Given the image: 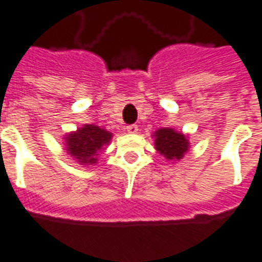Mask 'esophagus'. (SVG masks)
I'll return each mask as SVG.
<instances>
[{
    "label": "esophagus",
    "instance_id": "obj_1",
    "mask_svg": "<svg viewBox=\"0 0 262 262\" xmlns=\"http://www.w3.org/2000/svg\"><path fill=\"white\" fill-rule=\"evenodd\" d=\"M126 132H127V133H132V135H135V133L139 132V127H137V125H129V126H126Z\"/></svg>",
    "mask_w": 262,
    "mask_h": 262
}]
</instances>
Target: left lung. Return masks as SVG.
Wrapping results in <instances>:
<instances>
[{
	"label": "left lung",
	"instance_id": "1",
	"mask_svg": "<svg viewBox=\"0 0 262 262\" xmlns=\"http://www.w3.org/2000/svg\"><path fill=\"white\" fill-rule=\"evenodd\" d=\"M153 136L156 150L167 160H181L189 148L188 137L171 127H161Z\"/></svg>",
	"mask_w": 262,
	"mask_h": 262
}]
</instances>
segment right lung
<instances>
[{
	"mask_svg": "<svg viewBox=\"0 0 262 262\" xmlns=\"http://www.w3.org/2000/svg\"><path fill=\"white\" fill-rule=\"evenodd\" d=\"M112 133L97 125H84L64 137L66 150L81 165H92L98 161L99 151L108 146Z\"/></svg>",
	"mask_w": 262,
	"mask_h": 262,
	"instance_id": "right-lung-1",
	"label": "right lung"
}]
</instances>
